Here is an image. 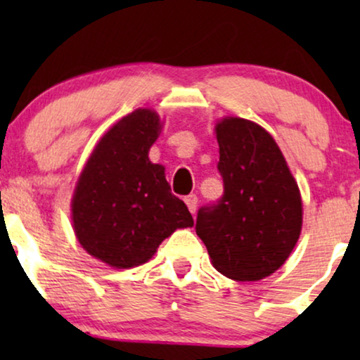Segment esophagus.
Segmentation results:
<instances>
[{
	"label": "esophagus",
	"instance_id": "1",
	"mask_svg": "<svg viewBox=\"0 0 360 360\" xmlns=\"http://www.w3.org/2000/svg\"><path fill=\"white\" fill-rule=\"evenodd\" d=\"M184 203H186V206H188L189 213H191V214H194V213H196V206H198V198H196V196H194V194H189V196H186V198H184Z\"/></svg>",
	"mask_w": 360,
	"mask_h": 360
}]
</instances>
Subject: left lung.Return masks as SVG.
<instances>
[{
    "label": "left lung",
    "mask_w": 360,
    "mask_h": 360,
    "mask_svg": "<svg viewBox=\"0 0 360 360\" xmlns=\"http://www.w3.org/2000/svg\"><path fill=\"white\" fill-rule=\"evenodd\" d=\"M223 198L201 208L196 233L220 274L260 281L286 262L303 226V201L283 152L266 128L240 117L214 123Z\"/></svg>",
    "instance_id": "1"
}]
</instances>
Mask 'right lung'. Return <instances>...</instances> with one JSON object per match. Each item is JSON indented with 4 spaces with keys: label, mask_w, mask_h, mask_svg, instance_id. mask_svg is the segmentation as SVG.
<instances>
[{
    "label": "right lung",
    "mask_w": 360,
    "mask_h": 360,
    "mask_svg": "<svg viewBox=\"0 0 360 360\" xmlns=\"http://www.w3.org/2000/svg\"><path fill=\"white\" fill-rule=\"evenodd\" d=\"M162 127L150 108L128 113L98 140L76 181L74 235L91 257L115 269L142 266L177 229L194 225L171 193L166 167L148 159Z\"/></svg>",
    "instance_id": "right-lung-1"
}]
</instances>
